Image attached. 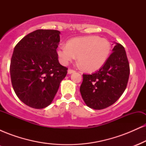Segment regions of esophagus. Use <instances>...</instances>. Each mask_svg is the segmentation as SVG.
Wrapping results in <instances>:
<instances>
[{"label": "esophagus", "mask_w": 146, "mask_h": 146, "mask_svg": "<svg viewBox=\"0 0 146 146\" xmlns=\"http://www.w3.org/2000/svg\"><path fill=\"white\" fill-rule=\"evenodd\" d=\"M74 72H75V70H73V69H71V68H70V69H68V74H71V73H74Z\"/></svg>", "instance_id": "1"}]
</instances>
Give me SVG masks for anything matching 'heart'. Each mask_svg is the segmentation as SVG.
<instances>
[{
    "instance_id": "b5f03b06",
    "label": "heart",
    "mask_w": 146,
    "mask_h": 146,
    "mask_svg": "<svg viewBox=\"0 0 146 146\" xmlns=\"http://www.w3.org/2000/svg\"><path fill=\"white\" fill-rule=\"evenodd\" d=\"M110 51L111 46L108 40L90 36L70 40L67 45L58 46L57 53L63 64H67L78 56V62L82 69L94 71L104 64Z\"/></svg>"
}]
</instances>
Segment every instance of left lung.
<instances>
[{
    "label": "left lung",
    "instance_id": "8db88e82",
    "mask_svg": "<svg viewBox=\"0 0 146 146\" xmlns=\"http://www.w3.org/2000/svg\"><path fill=\"white\" fill-rule=\"evenodd\" d=\"M113 51L100 70L83 74L80 93L85 104L95 110L113 104L126 88L130 66L124 47L116 43Z\"/></svg>",
    "mask_w": 146,
    "mask_h": 146
}]
</instances>
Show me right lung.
<instances>
[{"instance_id": "right-lung-1", "label": "right lung", "mask_w": 146, "mask_h": 146, "mask_svg": "<svg viewBox=\"0 0 146 146\" xmlns=\"http://www.w3.org/2000/svg\"><path fill=\"white\" fill-rule=\"evenodd\" d=\"M60 34L58 30H36L14 48L9 68L11 84L20 100L31 108L48 106L67 74L56 51Z\"/></svg>"}]
</instances>
